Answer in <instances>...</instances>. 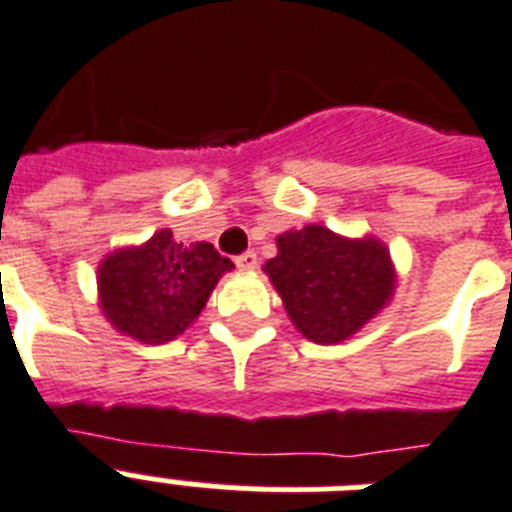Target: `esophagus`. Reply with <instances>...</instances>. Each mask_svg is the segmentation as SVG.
Listing matches in <instances>:
<instances>
[{
	"label": "esophagus",
	"mask_w": 512,
	"mask_h": 512,
	"mask_svg": "<svg viewBox=\"0 0 512 512\" xmlns=\"http://www.w3.org/2000/svg\"><path fill=\"white\" fill-rule=\"evenodd\" d=\"M236 268L239 270H255L257 268V255L252 249H247L244 255L236 257Z\"/></svg>",
	"instance_id": "esophagus-1"
}]
</instances>
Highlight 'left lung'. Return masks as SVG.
Returning a JSON list of instances; mask_svg holds the SVG:
<instances>
[{
    "label": "left lung",
    "mask_w": 512,
    "mask_h": 512,
    "mask_svg": "<svg viewBox=\"0 0 512 512\" xmlns=\"http://www.w3.org/2000/svg\"><path fill=\"white\" fill-rule=\"evenodd\" d=\"M276 242L278 255L263 270L309 341H346L393 296L390 252L375 236L349 239L312 223L286 231Z\"/></svg>",
    "instance_id": "8db88e82"
}]
</instances>
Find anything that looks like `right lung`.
Here are the masks:
<instances>
[{"label": "right lung", "mask_w": 512, "mask_h": 512, "mask_svg": "<svg viewBox=\"0 0 512 512\" xmlns=\"http://www.w3.org/2000/svg\"><path fill=\"white\" fill-rule=\"evenodd\" d=\"M234 268L208 242L184 247L161 229L140 247H124L98 265V299L106 320L143 343L182 336L203 312L218 278Z\"/></svg>", "instance_id": "add662e5"}]
</instances>
